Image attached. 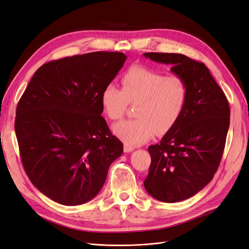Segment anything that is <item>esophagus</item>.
<instances>
[{
  "instance_id": "1",
  "label": "esophagus",
  "mask_w": 249,
  "mask_h": 249,
  "mask_svg": "<svg viewBox=\"0 0 249 249\" xmlns=\"http://www.w3.org/2000/svg\"><path fill=\"white\" fill-rule=\"evenodd\" d=\"M134 150V148L133 146H131V145H128V144H124V152L125 153H129V152H132Z\"/></svg>"
}]
</instances>
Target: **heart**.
Masks as SVG:
<instances>
[{
    "instance_id": "obj_1",
    "label": "heart",
    "mask_w": 249,
    "mask_h": 249,
    "mask_svg": "<svg viewBox=\"0 0 249 249\" xmlns=\"http://www.w3.org/2000/svg\"><path fill=\"white\" fill-rule=\"evenodd\" d=\"M122 89L107 85L100 95L101 107L110 120L121 119L131 105L136 119L113 127L114 133L126 144L136 146L164 134L177 124L185 110L189 89L185 80L142 66L128 69L122 77Z\"/></svg>"
}]
</instances>
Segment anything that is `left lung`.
<instances>
[{"label": "left lung", "instance_id": "1", "mask_svg": "<svg viewBox=\"0 0 249 249\" xmlns=\"http://www.w3.org/2000/svg\"><path fill=\"white\" fill-rule=\"evenodd\" d=\"M146 58L171 64L189 89L185 110L159 143L150 145L149 194L173 203L194 196L213 178L230 126L229 101L203 62L178 53L149 52Z\"/></svg>", "mask_w": 249, "mask_h": 249}]
</instances>
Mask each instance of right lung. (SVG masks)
<instances>
[{
	"mask_svg": "<svg viewBox=\"0 0 249 249\" xmlns=\"http://www.w3.org/2000/svg\"><path fill=\"white\" fill-rule=\"evenodd\" d=\"M125 60L124 53L97 51L49 61L19 99L14 127L24 171L59 204L93 199L123 153L101 116L100 95Z\"/></svg>",
	"mask_w": 249,
	"mask_h": 249,
	"instance_id": "right-lung-1",
	"label": "right lung"
}]
</instances>
